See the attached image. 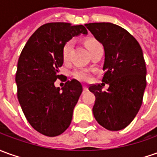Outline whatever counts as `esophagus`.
Wrapping results in <instances>:
<instances>
[{"instance_id":"obj_1","label":"esophagus","mask_w":157,"mask_h":157,"mask_svg":"<svg viewBox=\"0 0 157 157\" xmlns=\"http://www.w3.org/2000/svg\"><path fill=\"white\" fill-rule=\"evenodd\" d=\"M83 90H84V92H85V91H88V88H87V86H83Z\"/></svg>"}]
</instances>
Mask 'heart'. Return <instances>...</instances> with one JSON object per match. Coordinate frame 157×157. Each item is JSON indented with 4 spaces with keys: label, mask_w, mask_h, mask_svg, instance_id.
I'll list each match as a JSON object with an SVG mask.
<instances>
[{
    "label": "heart",
    "mask_w": 157,
    "mask_h": 157,
    "mask_svg": "<svg viewBox=\"0 0 157 157\" xmlns=\"http://www.w3.org/2000/svg\"><path fill=\"white\" fill-rule=\"evenodd\" d=\"M99 44L97 40L94 39H90L86 42V46L89 48V50L91 49V48L94 47L96 44ZM72 41L70 40L66 43L64 45V47L62 48V57H63V60H67L69 59V56H70V53L72 50ZM73 77L81 81H89L90 78V72L87 70H81V69H78L75 70L73 73H72Z\"/></svg>",
    "instance_id": "heart-1"
}]
</instances>
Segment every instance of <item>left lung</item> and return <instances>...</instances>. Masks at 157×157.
<instances>
[{
	"label": "left lung",
	"instance_id": "1",
	"mask_svg": "<svg viewBox=\"0 0 157 157\" xmlns=\"http://www.w3.org/2000/svg\"><path fill=\"white\" fill-rule=\"evenodd\" d=\"M104 48L105 71L101 81L109 84L101 90L99 84L90 85L95 95L93 114L109 131L125 128L132 121L142 105L146 87V67L142 48L128 31L112 23L85 24Z\"/></svg>",
	"mask_w": 157,
	"mask_h": 157
}]
</instances>
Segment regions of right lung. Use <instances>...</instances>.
Instances as JSON below:
<instances>
[{
    "instance_id": "obj_1",
    "label": "right lung",
    "mask_w": 157,
    "mask_h": 157,
    "mask_svg": "<svg viewBox=\"0 0 157 157\" xmlns=\"http://www.w3.org/2000/svg\"><path fill=\"white\" fill-rule=\"evenodd\" d=\"M87 30L82 25L48 23L32 34L18 60L15 81L23 113L31 126L42 134L56 137L70 126L73 109L83 91L76 79L56 88L63 65L62 48L66 43ZM67 80V79H66Z\"/></svg>"
}]
</instances>
